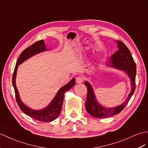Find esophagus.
I'll return each mask as SVG.
<instances>
[{
    "instance_id": "1",
    "label": "esophagus",
    "mask_w": 148,
    "mask_h": 148,
    "mask_svg": "<svg viewBox=\"0 0 148 148\" xmlns=\"http://www.w3.org/2000/svg\"><path fill=\"white\" fill-rule=\"evenodd\" d=\"M83 81H84V78L81 76L77 77L76 78V82L77 83V84H80V83H82Z\"/></svg>"
}]
</instances>
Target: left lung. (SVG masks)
Returning <instances> with one entry per match:
<instances>
[{"mask_svg": "<svg viewBox=\"0 0 148 148\" xmlns=\"http://www.w3.org/2000/svg\"><path fill=\"white\" fill-rule=\"evenodd\" d=\"M119 47L118 51L111 56V66L117 69L125 71L131 78L132 90L127 99L121 105L113 108H106L101 106L97 102L92 86L88 82H85L84 84L87 88V96L85 102V108L88 113L95 118H106L120 113L124 109L131 98L136 88V65L131 53L123 42L117 40Z\"/></svg>", "mask_w": 148, "mask_h": 148, "instance_id": "left-lung-1", "label": "left lung"}]
</instances>
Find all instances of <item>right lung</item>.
<instances>
[{
  "label": "right lung",
  "mask_w": 148,
  "mask_h": 148,
  "mask_svg": "<svg viewBox=\"0 0 148 148\" xmlns=\"http://www.w3.org/2000/svg\"><path fill=\"white\" fill-rule=\"evenodd\" d=\"M46 49L45 41L40 40L34 42L31 46H29L28 48L25 49L21 53L20 56L18 58L15 68H14L12 75V85L14 88V91H15L16 102L18 106L20 107L21 110L24 114H26L28 116L34 119L43 122H49L55 120L58 117L62 109L64 93L75 85V79L73 78L68 84L63 86L62 88H61L59 90V91L58 92L57 94L53 100V101L49 103V105L47 106L45 109H43L40 110H34L31 109L30 108L24 105L20 99L19 92H18L16 85V77L18 65L24 62L25 60L29 58L32 56L40 52L46 51Z\"/></svg>",
  "instance_id": "right-lung-1"
}]
</instances>
